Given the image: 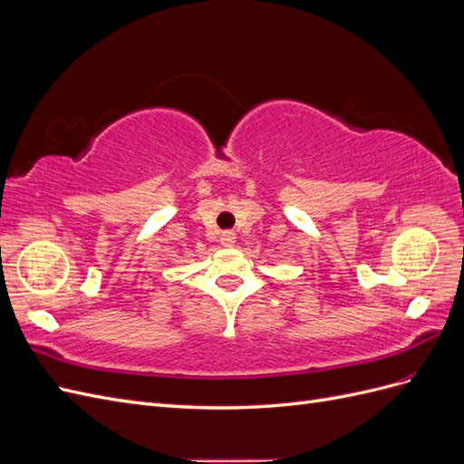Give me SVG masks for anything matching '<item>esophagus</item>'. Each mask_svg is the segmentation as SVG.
<instances>
[{
	"label": "esophagus",
	"mask_w": 464,
	"mask_h": 464,
	"mask_svg": "<svg viewBox=\"0 0 464 464\" xmlns=\"http://www.w3.org/2000/svg\"><path fill=\"white\" fill-rule=\"evenodd\" d=\"M234 242H236V234L234 232H222L220 234V244L224 246V247H232L234 246Z\"/></svg>",
	"instance_id": "34e87169"
}]
</instances>
